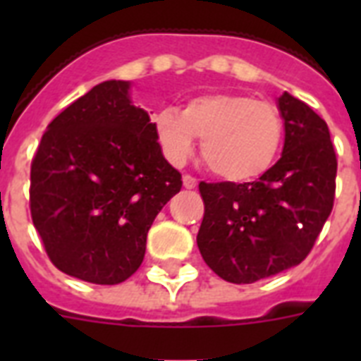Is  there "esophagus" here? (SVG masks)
<instances>
[{
    "label": "esophagus",
    "instance_id": "obj_1",
    "mask_svg": "<svg viewBox=\"0 0 361 361\" xmlns=\"http://www.w3.org/2000/svg\"><path fill=\"white\" fill-rule=\"evenodd\" d=\"M197 178H192V176H189V174H185L183 176V187H185V189H195V187H197Z\"/></svg>",
    "mask_w": 361,
    "mask_h": 361
}]
</instances>
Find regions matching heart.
I'll return each mask as SVG.
<instances>
[{
	"label": "heart",
	"instance_id": "b5f03b06",
	"mask_svg": "<svg viewBox=\"0 0 361 361\" xmlns=\"http://www.w3.org/2000/svg\"><path fill=\"white\" fill-rule=\"evenodd\" d=\"M155 136L166 161L181 166L202 140L206 166L226 181H251L266 174L285 142V118L277 104L245 93H212L181 109L155 116Z\"/></svg>",
	"mask_w": 361,
	"mask_h": 361
}]
</instances>
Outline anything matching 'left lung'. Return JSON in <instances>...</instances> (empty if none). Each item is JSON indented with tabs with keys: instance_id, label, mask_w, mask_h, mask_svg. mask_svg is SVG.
<instances>
[{
	"instance_id": "obj_1",
	"label": "left lung",
	"mask_w": 361,
	"mask_h": 361,
	"mask_svg": "<svg viewBox=\"0 0 361 361\" xmlns=\"http://www.w3.org/2000/svg\"><path fill=\"white\" fill-rule=\"evenodd\" d=\"M283 155L249 183H206L197 243L221 279L247 285L298 266L313 249L336 198L337 157L326 121L283 93Z\"/></svg>"
}]
</instances>
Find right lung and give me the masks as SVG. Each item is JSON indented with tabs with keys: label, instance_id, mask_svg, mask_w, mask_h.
I'll list each match as a JSON object with an SVG mask.
<instances>
[{
	"label": "right lung",
	"instance_id": "1",
	"mask_svg": "<svg viewBox=\"0 0 361 361\" xmlns=\"http://www.w3.org/2000/svg\"><path fill=\"white\" fill-rule=\"evenodd\" d=\"M180 189L129 82L106 80L48 123L31 161V219L56 268L118 285L140 268L147 231Z\"/></svg>",
	"mask_w": 361,
	"mask_h": 361
}]
</instances>
